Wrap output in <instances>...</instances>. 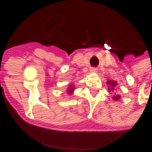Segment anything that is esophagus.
Instances as JSON below:
<instances>
[{
    "label": "esophagus",
    "mask_w": 152,
    "mask_h": 152,
    "mask_svg": "<svg viewBox=\"0 0 152 152\" xmlns=\"http://www.w3.org/2000/svg\"><path fill=\"white\" fill-rule=\"evenodd\" d=\"M91 72H96V68H92L91 69Z\"/></svg>",
    "instance_id": "esophagus-1"
}]
</instances>
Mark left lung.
<instances>
[{"label": "left lung", "mask_w": 152, "mask_h": 152, "mask_svg": "<svg viewBox=\"0 0 152 152\" xmlns=\"http://www.w3.org/2000/svg\"><path fill=\"white\" fill-rule=\"evenodd\" d=\"M107 84H110V85L111 86V87H113L112 88H109V91H111V90H113V88H114L113 86H115L116 84V81H113V80H108L107 81ZM115 94H116V93H115ZM114 100H118L119 99V95H116V96H114L113 97Z\"/></svg>", "instance_id": "1"}]
</instances>
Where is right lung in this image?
<instances>
[{"instance_id": "add662e5", "label": "right lung", "mask_w": 152, "mask_h": 152, "mask_svg": "<svg viewBox=\"0 0 152 152\" xmlns=\"http://www.w3.org/2000/svg\"><path fill=\"white\" fill-rule=\"evenodd\" d=\"M72 91H73V88H72V86H71V87L69 88V90H68V91H69V93H71Z\"/></svg>"}]
</instances>
